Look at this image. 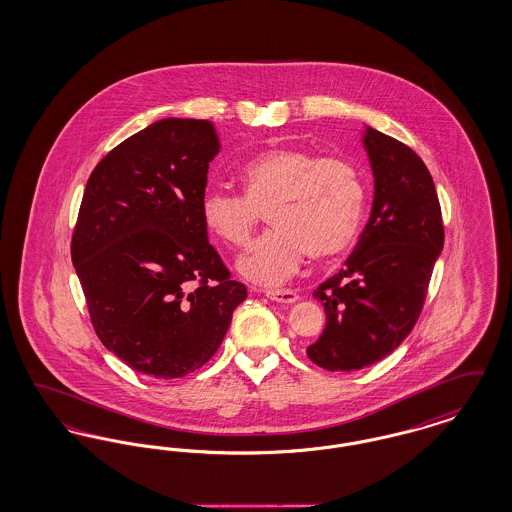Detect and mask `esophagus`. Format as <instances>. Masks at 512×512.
<instances>
[{
	"mask_svg": "<svg viewBox=\"0 0 512 512\" xmlns=\"http://www.w3.org/2000/svg\"><path fill=\"white\" fill-rule=\"evenodd\" d=\"M265 295H267L270 301L284 303V305H292V303H295V301L299 299V295L293 292V290H267Z\"/></svg>",
	"mask_w": 512,
	"mask_h": 512,
	"instance_id": "34e87169",
	"label": "esophagus"
}]
</instances>
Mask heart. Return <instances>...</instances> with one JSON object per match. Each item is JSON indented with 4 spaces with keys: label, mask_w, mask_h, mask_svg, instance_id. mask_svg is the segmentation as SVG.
I'll return each mask as SVG.
<instances>
[{
    "label": "heart",
    "mask_w": 512,
    "mask_h": 512,
    "mask_svg": "<svg viewBox=\"0 0 512 512\" xmlns=\"http://www.w3.org/2000/svg\"><path fill=\"white\" fill-rule=\"evenodd\" d=\"M238 178L244 195L207 188L199 215L222 244L245 247L268 211L272 230L236 263L247 280L276 286L292 276L305 253L315 263H328L355 244L366 190L353 163L303 147H270L247 159Z\"/></svg>",
    "instance_id": "obj_1"
}]
</instances>
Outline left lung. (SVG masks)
<instances>
[{
    "label": "left lung",
    "mask_w": 512,
    "mask_h": 512,
    "mask_svg": "<svg viewBox=\"0 0 512 512\" xmlns=\"http://www.w3.org/2000/svg\"><path fill=\"white\" fill-rule=\"evenodd\" d=\"M363 144L374 174L370 219L345 267L313 293L326 328L307 355L332 372L374 365L411 334L443 249L441 207L424 161L370 126Z\"/></svg>",
    "instance_id": "left-lung-1"
}]
</instances>
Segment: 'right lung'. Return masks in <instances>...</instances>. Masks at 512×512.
I'll use <instances>...</instances> for the list:
<instances>
[{"instance_id": "obj_1", "label": "right lung", "mask_w": 512, "mask_h": 512, "mask_svg": "<svg viewBox=\"0 0 512 512\" xmlns=\"http://www.w3.org/2000/svg\"><path fill=\"white\" fill-rule=\"evenodd\" d=\"M219 149L213 122H153L99 161L80 203L71 257L94 330L151 378L205 365L247 297L199 215Z\"/></svg>"}]
</instances>
